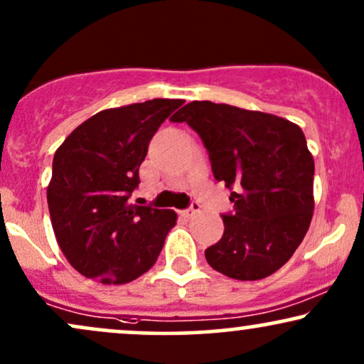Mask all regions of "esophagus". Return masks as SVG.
<instances>
[{"label":"esophagus","mask_w":364,"mask_h":364,"mask_svg":"<svg viewBox=\"0 0 364 364\" xmlns=\"http://www.w3.org/2000/svg\"><path fill=\"white\" fill-rule=\"evenodd\" d=\"M198 212H200V203H198V201H193L190 208L183 210V215H185L186 218H191L193 215H196Z\"/></svg>","instance_id":"1"}]
</instances>
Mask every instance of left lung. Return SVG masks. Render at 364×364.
<instances>
[{"mask_svg": "<svg viewBox=\"0 0 364 364\" xmlns=\"http://www.w3.org/2000/svg\"><path fill=\"white\" fill-rule=\"evenodd\" d=\"M207 147L213 176L232 190L224 235L205 251L225 277L262 279L293 256L314 215V157L296 124L225 103L191 102L174 113Z\"/></svg>", "mask_w": 364, "mask_h": 364, "instance_id": "left-lung-1", "label": "left lung"}]
</instances>
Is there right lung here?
I'll use <instances>...</instances> for the list:
<instances>
[{"label":"right lung","instance_id":"1","mask_svg":"<svg viewBox=\"0 0 364 364\" xmlns=\"http://www.w3.org/2000/svg\"><path fill=\"white\" fill-rule=\"evenodd\" d=\"M183 103L156 98L98 112L55 151L47 186L52 229L82 277L124 284L154 266L178 215L130 196L149 142Z\"/></svg>","mask_w":364,"mask_h":364}]
</instances>
